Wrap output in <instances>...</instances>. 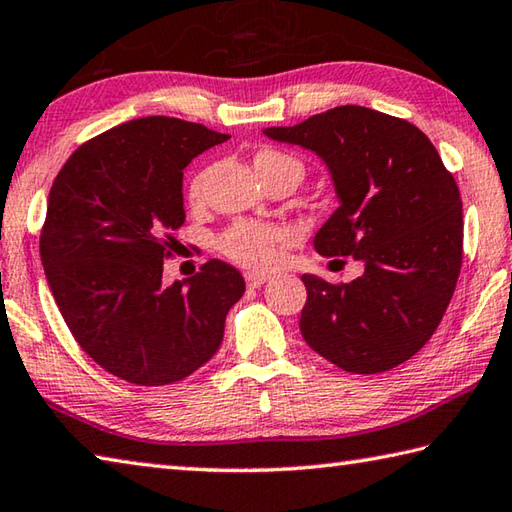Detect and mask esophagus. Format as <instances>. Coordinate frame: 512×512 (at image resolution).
<instances>
[{
    "instance_id": "34e87169",
    "label": "esophagus",
    "mask_w": 512,
    "mask_h": 512,
    "mask_svg": "<svg viewBox=\"0 0 512 512\" xmlns=\"http://www.w3.org/2000/svg\"><path fill=\"white\" fill-rule=\"evenodd\" d=\"M244 277H246V284L250 288H259V286L268 282V275L266 273H257V271H248Z\"/></svg>"
}]
</instances>
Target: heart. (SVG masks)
Masks as SVG:
<instances>
[{"label": "heart", "mask_w": 512, "mask_h": 512, "mask_svg": "<svg viewBox=\"0 0 512 512\" xmlns=\"http://www.w3.org/2000/svg\"><path fill=\"white\" fill-rule=\"evenodd\" d=\"M255 167L264 181L275 174L291 172L297 179H304V165L293 154L275 150V147H262L255 154ZM203 188H206V174L197 172L188 183V199L199 203L203 199ZM291 237V232L282 226L264 224V221H235L230 224L217 239V246L226 257L235 259L237 264L244 266H268L275 259L277 244H282Z\"/></svg>", "instance_id": "obj_1"}]
</instances>
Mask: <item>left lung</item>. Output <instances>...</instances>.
I'll list each match as a JSON object with an SVG mask.
<instances>
[{"label":"left lung","instance_id":"obj_1","mask_svg":"<svg viewBox=\"0 0 512 512\" xmlns=\"http://www.w3.org/2000/svg\"><path fill=\"white\" fill-rule=\"evenodd\" d=\"M266 136L327 161L340 206L313 246L365 264L349 284L302 275L306 345L351 374L403 365L441 324L461 273L463 210L452 172L416 125L358 105Z\"/></svg>","mask_w":512,"mask_h":512}]
</instances>
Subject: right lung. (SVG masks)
I'll return each mask as SVG.
<instances>
[{
    "mask_svg": "<svg viewBox=\"0 0 512 512\" xmlns=\"http://www.w3.org/2000/svg\"><path fill=\"white\" fill-rule=\"evenodd\" d=\"M228 138L181 118H136L82 143L55 176L40 235L46 282L80 349L120 380L159 387L194 374L246 291L221 259L163 284L185 221L183 167Z\"/></svg>",
    "mask_w": 512,
    "mask_h": 512,
    "instance_id": "1",
    "label": "right lung"
}]
</instances>
